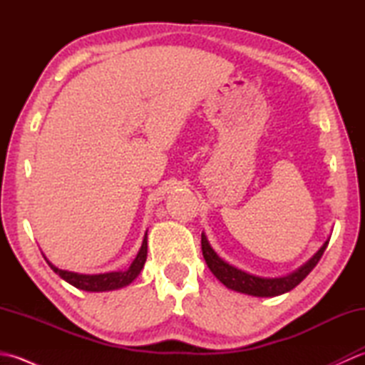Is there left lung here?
<instances>
[{
  "instance_id": "8db88e82",
  "label": "left lung",
  "mask_w": 365,
  "mask_h": 365,
  "mask_svg": "<svg viewBox=\"0 0 365 365\" xmlns=\"http://www.w3.org/2000/svg\"><path fill=\"white\" fill-rule=\"evenodd\" d=\"M329 242L324 243L320 251L317 252L314 257L304 263L299 269L294 271V273L284 276V277H259L252 276L250 273H245V271L238 269L235 267L229 265L227 262H224L218 254H216L210 245H208L205 235L202 234V240H200V246H202V255L205 259L207 267L210 268L212 273L220 279V281L235 292H242L246 294H252V297H277V294H282L285 292H290L294 289L302 279H304L311 271L315 268L317 263L322 259V255L327 250Z\"/></svg>"
}]
</instances>
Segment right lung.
Listing matches in <instances>:
<instances>
[{
  "label": "right lung",
  "instance_id": "add662e5",
  "mask_svg": "<svg viewBox=\"0 0 365 365\" xmlns=\"http://www.w3.org/2000/svg\"><path fill=\"white\" fill-rule=\"evenodd\" d=\"M147 259V234L144 237V242L141 250H139L136 259L131 263L127 271H114V273H105V274H78L72 273V271H64L59 269L48 262L50 268L54 273L59 274L61 277L72 284L76 289L86 290V292H106V290H115L120 289V287L128 285L131 281H135L136 276L141 273Z\"/></svg>",
  "mask_w": 365,
  "mask_h": 365
}]
</instances>
